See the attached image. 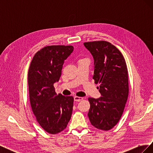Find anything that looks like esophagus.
I'll return each mask as SVG.
<instances>
[{
  "label": "esophagus",
  "instance_id": "34e87169",
  "mask_svg": "<svg viewBox=\"0 0 153 153\" xmlns=\"http://www.w3.org/2000/svg\"><path fill=\"white\" fill-rule=\"evenodd\" d=\"M83 100V98L82 97H79V96H75L74 97V100L75 101H80Z\"/></svg>",
  "mask_w": 153,
  "mask_h": 153
}]
</instances>
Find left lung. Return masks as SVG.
Segmentation results:
<instances>
[{
    "instance_id": "8db88e82",
    "label": "left lung",
    "mask_w": 153,
    "mask_h": 153,
    "mask_svg": "<svg viewBox=\"0 0 153 153\" xmlns=\"http://www.w3.org/2000/svg\"><path fill=\"white\" fill-rule=\"evenodd\" d=\"M94 58L95 84H100V98H89L88 117L92 126L107 131L121 119L129 93L128 73L121 52L108 41L84 43Z\"/></svg>"
}]
</instances>
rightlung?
Segmentation results:
<instances>
[{"instance_id": "right-lung-1", "label": "right lung", "mask_w": 153, "mask_h": 153, "mask_svg": "<svg viewBox=\"0 0 153 153\" xmlns=\"http://www.w3.org/2000/svg\"><path fill=\"white\" fill-rule=\"evenodd\" d=\"M73 51V46L45 47L32 59L28 72L32 112L43 129L50 134L63 131L71 119L73 96L57 94L53 84L61 76L62 65Z\"/></svg>"}]
</instances>
